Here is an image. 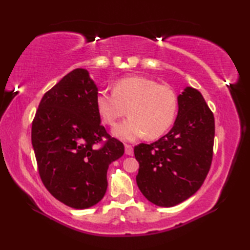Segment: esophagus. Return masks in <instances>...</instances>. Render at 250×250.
<instances>
[{
    "instance_id": "34e87169",
    "label": "esophagus",
    "mask_w": 250,
    "mask_h": 250,
    "mask_svg": "<svg viewBox=\"0 0 250 250\" xmlns=\"http://www.w3.org/2000/svg\"><path fill=\"white\" fill-rule=\"evenodd\" d=\"M125 155L128 156H133V147H132L131 145H125Z\"/></svg>"
}]
</instances>
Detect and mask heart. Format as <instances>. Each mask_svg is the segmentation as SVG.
<instances>
[{"mask_svg": "<svg viewBox=\"0 0 250 250\" xmlns=\"http://www.w3.org/2000/svg\"><path fill=\"white\" fill-rule=\"evenodd\" d=\"M95 106L108 125H115L128 108L129 118L115 126L113 135L124 142H134L145 135L156 139L166 133L176 117L178 99L171 87L135 75L118 79L113 92L99 90Z\"/></svg>", "mask_w": 250, "mask_h": 250, "instance_id": "obj_1", "label": "heart"}]
</instances>
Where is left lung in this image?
Instances as JSON below:
<instances>
[{"instance_id": "obj_1", "label": "left lung", "mask_w": 250, "mask_h": 250, "mask_svg": "<svg viewBox=\"0 0 250 250\" xmlns=\"http://www.w3.org/2000/svg\"><path fill=\"white\" fill-rule=\"evenodd\" d=\"M177 99L171 131L150 145L134 147L140 163L136 184L148 201L161 207L175 206L193 195L213 159L215 120L203 95L186 87Z\"/></svg>"}]
</instances>
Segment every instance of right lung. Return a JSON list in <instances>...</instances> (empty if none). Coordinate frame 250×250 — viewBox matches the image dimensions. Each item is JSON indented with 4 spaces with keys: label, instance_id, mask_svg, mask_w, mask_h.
Masks as SVG:
<instances>
[{
    "label": "right lung",
    "instance_id": "obj_1",
    "mask_svg": "<svg viewBox=\"0 0 250 250\" xmlns=\"http://www.w3.org/2000/svg\"><path fill=\"white\" fill-rule=\"evenodd\" d=\"M98 87L84 68L68 73L44 94L32 124V146L47 190L65 205L89 208L103 199L109 164L125 152L95 106ZM106 137L104 146L95 144Z\"/></svg>",
    "mask_w": 250,
    "mask_h": 250
}]
</instances>
